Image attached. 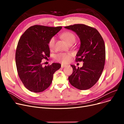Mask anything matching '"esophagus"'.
I'll return each mask as SVG.
<instances>
[{"label":"esophagus","mask_w":124,"mask_h":124,"mask_svg":"<svg viewBox=\"0 0 124 124\" xmlns=\"http://www.w3.org/2000/svg\"><path fill=\"white\" fill-rule=\"evenodd\" d=\"M65 67H67V65L66 64H61V67L62 68H64Z\"/></svg>","instance_id":"esophagus-1"}]
</instances>
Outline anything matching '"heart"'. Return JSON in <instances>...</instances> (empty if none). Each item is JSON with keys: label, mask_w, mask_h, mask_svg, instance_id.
<instances>
[{"label": "heart", "mask_w": 124, "mask_h": 124, "mask_svg": "<svg viewBox=\"0 0 124 124\" xmlns=\"http://www.w3.org/2000/svg\"><path fill=\"white\" fill-rule=\"evenodd\" d=\"M62 38L68 42L69 45L74 43L76 40V35L70 31H65L61 34ZM55 42V38L53 36L51 38L48 43V46L49 48L52 49L54 46ZM72 54L69 53H59L54 56V59L63 63H67L71 59Z\"/></svg>", "instance_id": "obj_1"}]
</instances>
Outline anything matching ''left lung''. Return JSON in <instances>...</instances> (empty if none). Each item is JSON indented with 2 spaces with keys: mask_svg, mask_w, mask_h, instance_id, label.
Segmentation results:
<instances>
[{
  "mask_svg": "<svg viewBox=\"0 0 124 124\" xmlns=\"http://www.w3.org/2000/svg\"><path fill=\"white\" fill-rule=\"evenodd\" d=\"M75 31L81 40V46L76 61L83 62V65L73 69L69 77L70 84L80 90L90 89L99 79L104 68L106 60L105 42L102 36L95 28L83 24L64 27Z\"/></svg>",
  "mask_w": 124,
  "mask_h": 124,
  "instance_id": "1",
  "label": "left lung"
}]
</instances>
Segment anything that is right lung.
Segmentation results:
<instances>
[{
    "label": "right lung",
    "instance_id": "obj_1",
    "mask_svg": "<svg viewBox=\"0 0 124 124\" xmlns=\"http://www.w3.org/2000/svg\"><path fill=\"white\" fill-rule=\"evenodd\" d=\"M62 28L34 25L21 36L16 49V65L20 80L29 91L46 90L52 84L55 71L61 67L58 63L43 67L41 60L49 56L48 41Z\"/></svg>",
    "mask_w": 124,
    "mask_h": 124
}]
</instances>
